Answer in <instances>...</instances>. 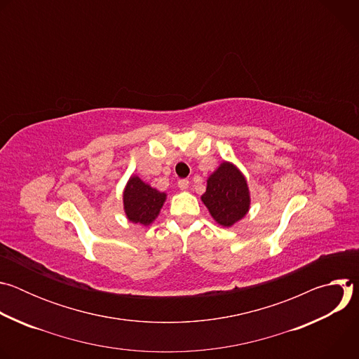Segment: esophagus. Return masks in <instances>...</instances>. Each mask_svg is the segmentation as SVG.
<instances>
[{"label": "esophagus", "mask_w": 359, "mask_h": 359, "mask_svg": "<svg viewBox=\"0 0 359 359\" xmlns=\"http://www.w3.org/2000/svg\"><path fill=\"white\" fill-rule=\"evenodd\" d=\"M177 186L180 187V190H186V189L189 187V180H187V179H180V180L177 182Z\"/></svg>", "instance_id": "esophagus-1"}]
</instances>
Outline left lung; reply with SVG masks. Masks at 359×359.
I'll return each instance as SVG.
<instances>
[{
	"instance_id": "obj_1",
	"label": "left lung",
	"mask_w": 359,
	"mask_h": 359,
	"mask_svg": "<svg viewBox=\"0 0 359 359\" xmlns=\"http://www.w3.org/2000/svg\"><path fill=\"white\" fill-rule=\"evenodd\" d=\"M201 201L213 220L222 227H231L250 210L251 196L245 176L231 162L223 161L208 177Z\"/></svg>"
}]
</instances>
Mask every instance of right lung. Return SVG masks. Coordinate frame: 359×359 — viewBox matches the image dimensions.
Returning a JSON list of instances; mask_svg holds the SVG:
<instances>
[{"instance_id": "add662e5", "label": "right lung", "mask_w": 359, "mask_h": 359, "mask_svg": "<svg viewBox=\"0 0 359 359\" xmlns=\"http://www.w3.org/2000/svg\"><path fill=\"white\" fill-rule=\"evenodd\" d=\"M168 198L165 191L144 183L137 175H132L123 189V212L129 222L150 226L158 219Z\"/></svg>"}]
</instances>
